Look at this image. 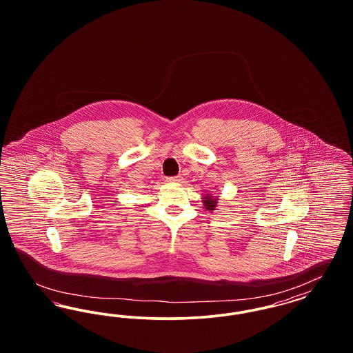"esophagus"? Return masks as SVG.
<instances>
[{"mask_svg":"<svg viewBox=\"0 0 353 353\" xmlns=\"http://www.w3.org/2000/svg\"><path fill=\"white\" fill-rule=\"evenodd\" d=\"M169 183H174V184H179L183 181V177L181 176H174V177H169Z\"/></svg>","mask_w":353,"mask_h":353,"instance_id":"34e87169","label":"esophagus"}]
</instances>
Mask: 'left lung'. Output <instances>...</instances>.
<instances>
[{
  "instance_id": "obj_1",
  "label": "left lung",
  "mask_w": 353,
  "mask_h": 353,
  "mask_svg": "<svg viewBox=\"0 0 353 353\" xmlns=\"http://www.w3.org/2000/svg\"><path fill=\"white\" fill-rule=\"evenodd\" d=\"M202 202H203V206L206 210H216V208L219 206V197L212 194V193H206V194H202Z\"/></svg>"
}]
</instances>
